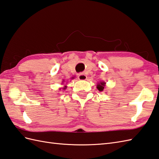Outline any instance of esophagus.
Instances as JSON below:
<instances>
[{"label": "esophagus", "mask_w": 159, "mask_h": 159, "mask_svg": "<svg viewBox=\"0 0 159 159\" xmlns=\"http://www.w3.org/2000/svg\"><path fill=\"white\" fill-rule=\"evenodd\" d=\"M78 79L80 80H85L87 79V76L84 73H80L78 75Z\"/></svg>", "instance_id": "esophagus-1"}]
</instances>
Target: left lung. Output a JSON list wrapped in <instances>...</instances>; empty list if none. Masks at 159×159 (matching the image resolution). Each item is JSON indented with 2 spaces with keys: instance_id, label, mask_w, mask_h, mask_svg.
I'll list each match as a JSON object with an SVG mask.
<instances>
[{
  "instance_id": "1",
  "label": "left lung",
  "mask_w": 159,
  "mask_h": 159,
  "mask_svg": "<svg viewBox=\"0 0 159 159\" xmlns=\"http://www.w3.org/2000/svg\"><path fill=\"white\" fill-rule=\"evenodd\" d=\"M104 86H105V83L104 82H100V83H98V84L97 85V88L98 89L99 91H102L103 90H104Z\"/></svg>"
}]
</instances>
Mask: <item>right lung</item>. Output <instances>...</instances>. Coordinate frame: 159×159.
<instances>
[{
    "mask_svg": "<svg viewBox=\"0 0 159 159\" xmlns=\"http://www.w3.org/2000/svg\"><path fill=\"white\" fill-rule=\"evenodd\" d=\"M66 87H64V89H66Z\"/></svg>",
    "mask_w": 159,
    "mask_h": 159,
    "instance_id": "right-lung-1",
    "label": "right lung"
}]
</instances>
